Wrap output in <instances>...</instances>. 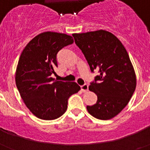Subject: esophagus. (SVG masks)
I'll list each match as a JSON object with an SVG mask.
<instances>
[{
	"label": "esophagus",
	"instance_id": "1",
	"mask_svg": "<svg viewBox=\"0 0 150 150\" xmlns=\"http://www.w3.org/2000/svg\"><path fill=\"white\" fill-rule=\"evenodd\" d=\"M88 84H84L83 86H81V90L83 92H86V91H88Z\"/></svg>",
	"mask_w": 150,
	"mask_h": 150
}]
</instances>
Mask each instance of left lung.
Masks as SVG:
<instances>
[{
    "instance_id": "left-lung-1",
    "label": "left lung",
    "mask_w": 150,
    "mask_h": 150,
    "mask_svg": "<svg viewBox=\"0 0 150 150\" xmlns=\"http://www.w3.org/2000/svg\"><path fill=\"white\" fill-rule=\"evenodd\" d=\"M91 72L98 71L88 89L98 96L96 104L87 106L98 120H110L126 107L136 88V75L129 55L112 33L98 30L73 34Z\"/></svg>"
}]
</instances>
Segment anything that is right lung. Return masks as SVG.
<instances>
[{
	"label": "right lung",
	"instance_id": "add662e5",
	"mask_svg": "<svg viewBox=\"0 0 150 150\" xmlns=\"http://www.w3.org/2000/svg\"><path fill=\"white\" fill-rule=\"evenodd\" d=\"M73 43L71 36L46 31L33 38L21 54L16 84L26 107L41 120H52L62 116L70 96L80 90L75 82L57 81L51 76L58 67V52Z\"/></svg>",
	"mask_w": 150,
	"mask_h": 150
}]
</instances>
